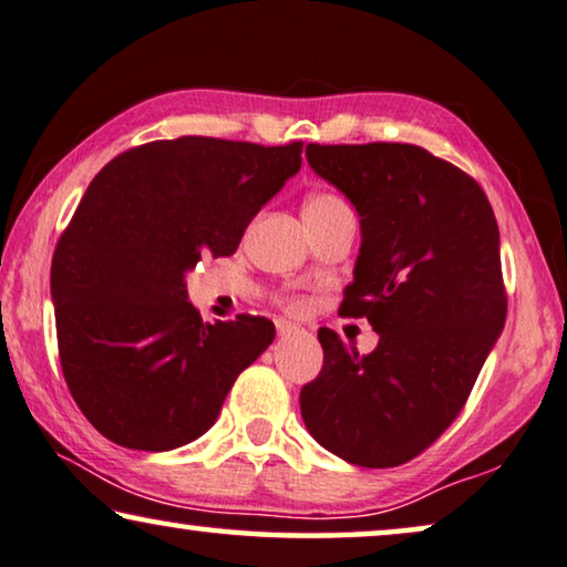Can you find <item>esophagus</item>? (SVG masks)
Listing matches in <instances>:
<instances>
[{"label": "esophagus", "instance_id": "1", "mask_svg": "<svg viewBox=\"0 0 567 567\" xmlns=\"http://www.w3.org/2000/svg\"><path fill=\"white\" fill-rule=\"evenodd\" d=\"M276 327H278V334H281V338H291V334H299L301 332L299 327L291 324V322H278Z\"/></svg>", "mask_w": 567, "mask_h": 567}]
</instances>
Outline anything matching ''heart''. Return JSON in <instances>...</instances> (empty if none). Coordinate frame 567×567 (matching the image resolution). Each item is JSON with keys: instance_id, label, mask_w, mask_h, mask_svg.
Wrapping results in <instances>:
<instances>
[{"instance_id": "obj_1", "label": "heart", "mask_w": 567, "mask_h": 567, "mask_svg": "<svg viewBox=\"0 0 567 567\" xmlns=\"http://www.w3.org/2000/svg\"><path fill=\"white\" fill-rule=\"evenodd\" d=\"M348 207L342 196L332 194V192H311L307 199H303V215H319V212H332V209H342ZM286 309L299 315L303 309V303L299 299H289L286 301Z\"/></svg>"}]
</instances>
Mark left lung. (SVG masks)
I'll return each mask as SVG.
<instances>
[{"mask_svg": "<svg viewBox=\"0 0 567 567\" xmlns=\"http://www.w3.org/2000/svg\"><path fill=\"white\" fill-rule=\"evenodd\" d=\"M355 204L363 245L342 317L381 334L360 355L319 330L322 371L299 393L311 437L360 467L424 453L463 412L506 322L498 225L473 176L420 145H307Z\"/></svg>", "mask_w": 567, "mask_h": 567, "instance_id": "8db88e82", "label": "left lung"}]
</instances>
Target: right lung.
<instances>
[{"label": "right lung", "instance_id": "add662e5", "mask_svg": "<svg viewBox=\"0 0 567 567\" xmlns=\"http://www.w3.org/2000/svg\"><path fill=\"white\" fill-rule=\"evenodd\" d=\"M301 147L184 135L130 147L89 184L55 245L51 293L63 379L106 440L151 453L196 440L274 342L266 317L204 324L184 274L233 256Z\"/></svg>", "mask_w": 567, "mask_h": 567}]
</instances>
